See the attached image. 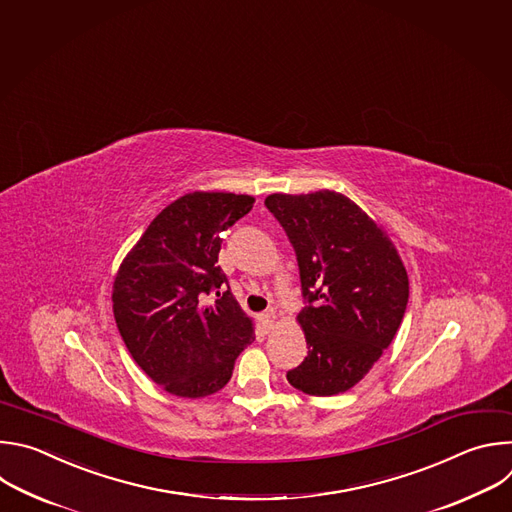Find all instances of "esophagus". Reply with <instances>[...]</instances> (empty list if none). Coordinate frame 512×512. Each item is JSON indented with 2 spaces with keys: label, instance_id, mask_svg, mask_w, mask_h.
<instances>
[{
  "label": "esophagus",
  "instance_id": "34e87169",
  "mask_svg": "<svg viewBox=\"0 0 512 512\" xmlns=\"http://www.w3.org/2000/svg\"><path fill=\"white\" fill-rule=\"evenodd\" d=\"M274 323H276V315L274 311H268L262 315V327H264V333H270L274 329Z\"/></svg>",
  "mask_w": 512,
  "mask_h": 512
}]
</instances>
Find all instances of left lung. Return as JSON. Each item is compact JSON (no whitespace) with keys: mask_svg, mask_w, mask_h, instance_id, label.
<instances>
[{"mask_svg":"<svg viewBox=\"0 0 512 512\" xmlns=\"http://www.w3.org/2000/svg\"><path fill=\"white\" fill-rule=\"evenodd\" d=\"M264 203L294 246L309 298L296 317L309 355L286 379L309 395L343 393L401 325L410 296L405 266L387 232L343 193H272Z\"/></svg>","mask_w":512,"mask_h":512,"instance_id":"8db88e82","label":"left lung"}]
</instances>
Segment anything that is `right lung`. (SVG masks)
<instances>
[{"mask_svg":"<svg viewBox=\"0 0 512 512\" xmlns=\"http://www.w3.org/2000/svg\"><path fill=\"white\" fill-rule=\"evenodd\" d=\"M252 195L193 191L149 224L119 266L113 313L135 363L167 393L206 397L232 377L238 355L256 339L252 319L218 266L220 234L254 206Z\"/></svg>","mask_w":512,"mask_h":512,"instance_id":"obj_1","label":"right lung"}]
</instances>
